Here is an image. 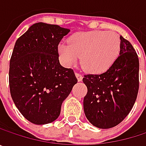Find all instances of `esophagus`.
I'll return each instance as SVG.
<instances>
[{
	"instance_id": "obj_1",
	"label": "esophagus",
	"mask_w": 146,
	"mask_h": 146,
	"mask_svg": "<svg viewBox=\"0 0 146 146\" xmlns=\"http://www.w3.org/2000/svg\"><path fill=\"white\" fill-rule=\"evenodd\" d=\"M76 77L78 78V81H82V79H83V75L82 74H80L79 73H76Z\"/></svg>"
}]
</instances>
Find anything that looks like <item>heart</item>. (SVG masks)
I'll use <instances>...</instances> for the list:
<instances>
[{
  "label": "heart",
  "instance_id": "1",
  "mask_svg": "<svg viewBox=\"0 0 146 146\" xmlns=\"http://www.w3.org/2000/svg\"><path fill=\"white\" fill-rule=\"evenodd\" d=\"M120 49L121 40L116 32L93 30L72 35L68 45L59 44L58 53L67 66L75 64L81 57V65L85 71L101 73L114 64Z\"/></svg>",
  "mask_w": 146,
  "mask_h": 146
}]
</instances>
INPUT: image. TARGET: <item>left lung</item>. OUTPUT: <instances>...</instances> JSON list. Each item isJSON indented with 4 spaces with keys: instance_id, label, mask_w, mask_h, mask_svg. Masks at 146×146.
I'll use <instances>...</instances> for the list:
<instances>
[{
    "instance_id": "1",
    "label": "left lung",
    "mask_w": 146,
    "mask_h": 146,
    "mask_svg": "<svg viewBox=\"0 0 146 146\" xmlns=\"http://www.w3.org/2000/svg\"><path fill=\"white\" fill-rule=\"evenodd\" d=\"M121 49L114 64L101 74H85L88 92L84 111L91 124L110 129L130 112L139 91V58L130 42L120 36Z\"/></svg>"
}]
</instances>
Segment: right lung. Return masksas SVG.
Segmentation results:
<instances>
[{"instance_id":"1","label":"right lung","mask_w":146,"mask_h":146,"mask_svg":"<svg viewBox=\"0 0 146 146\" xmlns=\"http://www.w3.org/2000/svg\"><path fill=\"white\" fill-rule=\"evenodd\" d=\"M70 29L37 23L15 43L10 60L9 86L17 108L35 124H46L60 115L63 101L78 79L59 62L58 44Z\"/></svg>"}]
</instances>
